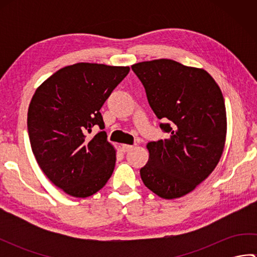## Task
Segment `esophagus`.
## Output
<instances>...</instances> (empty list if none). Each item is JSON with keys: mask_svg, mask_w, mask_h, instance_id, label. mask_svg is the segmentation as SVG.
<instances>
[{"mask_svg": "<svg viewBox=\"0 0 257 257\" xmlns=\"http://www.w3.org/2000/svg\"><path fill=\"white\" fill-rule=\"evenodd\" d=\"M120 148H121V150H122L123 152H125V151L132 150V149L134 148V146H130V145H121V147H120Z\"/></svg>", "mask_w": 257, "mask_h": 257, "instance_id": "1", "label": "esophagus"}]
</instances>
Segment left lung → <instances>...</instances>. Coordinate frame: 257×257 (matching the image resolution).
Wrapping results in <instances>:
<instances>
[{
    "mask_svg": "<svg viewBox=\"0 0 257 257\" xmlns=\"http://www.w3.org/2000/svg\"><path fill=\"white\" fill-rule=\"evenodd\" d=\"M168 139L147 145L149 160L140 169L145 185L162 199L194 190L220 161L226 137V111L220 87L204 69L172 59L132 66Z\"/></svg>",
    "mask_w": 257,
    "mask_h": 257,
    "instance_id": "8db88e82",
    "label": "left lung"
}]
</instances>
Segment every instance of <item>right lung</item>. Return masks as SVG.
Returning a JSON list of instances; mask_svg holds the SVG:
<instances>
[{"mask_svg": "<svg viewBox=\"0 0 257 257\" xmlns=\"http://www.w3.org/2000/svg\"><path fill=\"white\" fill-rule=\"evenodd\" d=\"M129 67L78 63L57 70L33 96L27 112L32 151L52 183L75 198L98 192L111 177L116 151L100 108ZM94 126L101 132L86 137Z\"/></svg>", "mask_w": 257, "mask_h": 257, "instance_id": "1", "label": "right lung"}]
</instances>
